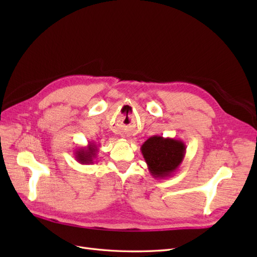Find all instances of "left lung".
<instances>
[{"label": "left lung", "instance_id": "left-lung-1", "mask_svg": "<svg viewBox=\"0 0 257 257\" xmlns=\"http://www.w3.org/2000/svg\"><path fill=\"white\" fill-rule=\"evenodd\" d=\"M141 150L151 176L166 179L180 167L186 147L181 139L154 135L142 145Z\"/></svg>", "mask_w": 257, "mask_h": 257}]
</instances>
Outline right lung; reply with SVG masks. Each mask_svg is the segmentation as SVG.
<instances>
[{
  "instance_id": "right-lung-1",
  "label": "right lung",
  "mask_w": 257,
  "mask_h": 257,
  "mask_svg": "<svg viewBox=\"0 0 257 257\" xmlns=\"http://www.w3.org/2000/svg\"><path fill=\"white\" fill-rule=\"evenodd\" d=\"M98 152V146L94 143L89 142L88 146L80 147L79 149L75 151V159L82 165L92 164L93 161L96 158Z\"/></svg>"
}]
</instances>
